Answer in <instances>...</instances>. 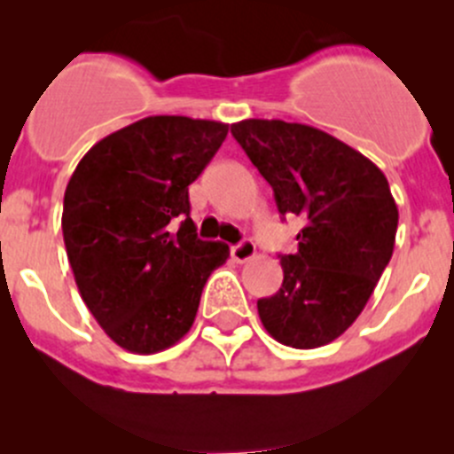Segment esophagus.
Wrapping results in <instances>:
<instances>
[{
    "label": "esophagus",
    "instance_id": "34e87169",
    "mask_svg": "<svg viewBox=\"0 0 454 454\" xmlns=\"http://www.w3.org/2000/svg\"><path fill=\"white\" fill-rule=\"evenodd\" d=\"M256 248L253 241H239L237 246H232L231 248V256L237 261V263H246V261H250L254 256Z\"/></svg>",
    "mask_w": 454,
    "mask_h": 454
}]
</instances>
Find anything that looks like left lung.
<instances>
[{"label":"left lung","instance_id":"1","mask_svg":"<svg viewBox=\"0 0 454 454\" xmlns=\"http://www.w3.org/2000/svg\"><path fill=\"white\" fill-rule=\"evenodd\" d=\"M231 134L272 186L281 217L305 222L299 250L278 254L281 290L256 301L261 323L281 345H327L358 318L391 261L397 206L387 177L309 125L250 118Z\"/></svg>","mask_w":454,"mask_h":454}]
</instances>
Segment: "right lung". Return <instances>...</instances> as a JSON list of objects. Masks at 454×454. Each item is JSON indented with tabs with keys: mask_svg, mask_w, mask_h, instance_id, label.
Masks as SVG:
<instances>
[{
	"mask_svg": "<svg viewBox=\"0 0 454 454\" xmlns=\"http://www.w3.org/2000/svg\"><path fill=\"white\" fill-rule=\"evenodd\" d=\"M226 136L223 122L142 118L96 142L67 182L61 228L74 281L122 349L176 345L226 263L228 246L198 239L189 217V184Z\"/></svg>",
	"mask_w": 454,
	"mask_h": 454,
	"instance_id": "right-lung-1",
	"label": "right lung"
}]
</instances>
